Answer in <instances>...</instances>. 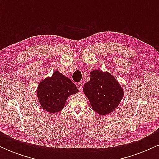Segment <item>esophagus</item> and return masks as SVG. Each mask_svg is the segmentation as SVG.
I'll list each match as a JSON object with an SVG mask.
<instances>
[{
    "instance_id": "esophagus-1",
    "label": "esophagus",
    "mask_w": 159,
    "mask_h": 159,
    "mask_svg": "<svg viewBox=\"0 0 159 159\" xmlns=\"http://www.w3.org/2000/svg\"><path fill=\"white\" fill-rule=\"evenodd\" d=\"M77 87L78 89V90L81 91L82 89H83V83L82 82H78L77 84Z\"/></svg>"
}]
</instances>
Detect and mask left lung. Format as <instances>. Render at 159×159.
<instances>
[{
  "mask_svg": "<svg viewBox=\"0 0 159 159\" xmlns=\"http://www.w3.org/2000/svg\"><path fill=\"white\" fill-rule=\"evenodd\" d=\"M83 91L93 110L100 115H107L119 105L123 97V90L119 82L109 72L94 70L90 81L85 83Z\"/></svg>",
  "mask_w": 159,
  "mask_h": 159,
  "instance_id": "1",
  "label": "left lung"
}]
</instances>
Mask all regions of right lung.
I'll list each match as a JSON object with an SVG mask.
<instances>
[{
  "mask_svg": "<svg viewBox=\"0 0 159 159\" xmlns=\"http://www.w3.org/2000/svg\"><path fill=\"white\" fill-rule=\"evenodd\" d=\"M78 92L76 85L69 78L55 71L51 78H46L39 84L37 96L40 105L49 113L61 111L70 95Z\"/></svg>",
  "mask_w": 159,
  "mask_h": 159,
  "instance_id": "add662e5",
  "label": "right lung"
}]
</instances>
